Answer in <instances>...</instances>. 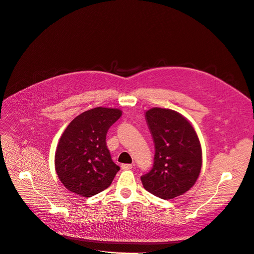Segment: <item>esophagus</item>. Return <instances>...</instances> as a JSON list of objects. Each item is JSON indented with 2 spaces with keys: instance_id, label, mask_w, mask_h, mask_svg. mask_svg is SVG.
<instances>
[{
  "instance_id": "34e87169",
  "label": "esophagus",
  "mask_w": 254,
  "mask_h": 254,
  "mask_svg": "<svg viewBox=\"0 0 254 254\" xmlns=\"http://www.w3.org/2000/svg\"><path fill=\"white\" fill-rule=\"evenodd\" d=\"M132 168L131 164H123L122 165V169L123 170H130Z\"/></svg>"
}]
</instances>
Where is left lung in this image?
Here are the masks:
<instances>
[{"label": "left lung", "instance_id": "1", "mask_svg": "<svg viewBox=\"0 0 254 254\" xmlns=\"http://www.w3.org/2000/svg\"><path fill=\"white\" fill-rule=\"evenodd\" d=\"M155 143L152 170L140 177L143 188L169 200L189 191L200 175L202 148L192 124L169 108L153 107L144 114Z\"/></svg>", "mask_w": 254, "mask_h": 254}]
</instances>
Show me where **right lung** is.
<instances>
[{
	"mask_svg": "<svg viewBox=\"0 0 254 254\" xmlns=\"http://www.w3.org/2000/svg\"><path fill=\"white\" fill-rule=\"evenodd\" d=\"M123 113L95 107L77 116L63 131L55 152V170L70 192L91 197L110 187L120 167L106 147V133Z\"/></svg>",
	"mask_w": 254,
	"mask_h": 254,
	"instance_id": "obj_1",
	"label": "right lung"
}]
</instances>
